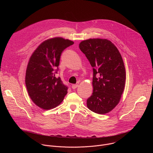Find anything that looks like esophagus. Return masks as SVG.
Listing matches in <instances>:
<instances>
[{"label": "esophagus", "instance_id": "esophagus-1", "mask_svg": "<svg viewBox=\"0 0 153 153\" xmlns=\"http://www.w3.org/2000/svg\"><path fill=\"white\" fill-rule=\"evenodd\" d=\"M71 87H72L73 89H76V88H77V87H78V85H77V84H76V85H73L71 86Z\"/></svg>", "mask_w": 153, "mask_h": 153}]
</instances>
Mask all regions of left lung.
Wrapping results in <instances>:
<instances>
[{
    "label": "left lung",
    "mask_w": 153,
    "mask_h": 153,
    "mask_svg": "<svg viewBox=\"0 0 153 153\" xmlns=\"http://www.w3.org/2000/svg\"><path fill=\"white\" fill-rule=\"evenodd\" d=\"M79 48L93 68V92L86 101L95 113L110 112L119 103L126 79L124 63L118 49L105 39L82 41Z\"/></svg>",
    "instance_id": "left-lung-1"
}]
</instances>
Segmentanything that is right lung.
I'll return each mask as SVG.
<instances>
[{"instance_id":"add662e5","label":"right lung","mask_w":153,"mask_h":153,"mask_svg":"<svg viewBox=\"0 0 153 153\" xmlns=\"http://www.w3.org/2000/svg\"><path fill=\"white\" fill-rule=\"evenodd\" d=\"M74 42L54 37L43 42L30 58L25 84L33 102L43 110H50L60 104L68 91L60 77H57L62 51Z\"/></svg>"}]
</instances>
